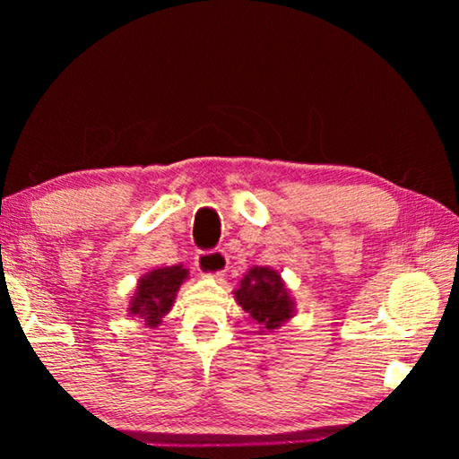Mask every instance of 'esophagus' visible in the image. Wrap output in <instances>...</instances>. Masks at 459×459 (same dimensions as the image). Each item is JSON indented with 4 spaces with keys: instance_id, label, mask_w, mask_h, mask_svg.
<instances>
[{
    "instance_id": "34e87169",
    "label": "esophagus",
    "mask_w": 459,
    "mask_h": 459,
    "mask_svg": "<svg viewBox=\"0 0 459 459\" xmlns=\"http://www.w3.org/2000/svg\"><path fill=\"white\" fill-rule=\"evenodd\" d=\"M196 267L206 277H222L229 267V257L224 251H202L196 255Z\"/></svg>"
}]
</instances>
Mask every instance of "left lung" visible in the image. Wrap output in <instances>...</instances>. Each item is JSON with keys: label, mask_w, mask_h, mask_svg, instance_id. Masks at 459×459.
Returning a JSON list of instances; mask_svg holds the SVG:
<instances>
[{"label": "left lung", "mask_w": 459, "mask_h": 459, "mask_svg": "<svg viewBox=\"0 0 459 459\" xmlns=\"http://www.w3.org/2000/svg\"><path fill=\"white\" fill-rule=\"evenodd\" d=\"M237 304L259 324L261 332L277 330L295 314V301L283 283L281 275L269 267H253L240 279L235 290Z\"/></svg>", "instance_id": "1"}]
</instances>
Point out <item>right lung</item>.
Wrapping results in <instances>:
<instances>
[{"instance_id": "right-lung-1", "label": "right lung", "mask_w": 459, "mask_h": 459, "mask_svg": "<svg viewBox=\"0 0 459 459\" xmlns=\"http://www.w3.org/2000/svg\"><path fill=\"white\" fill-rule=\"evenodd\" d=\"M188 279V269L184 265L160 267L145 273L137 281V290L134 299L129 301L127 312L155 328L174 306L176 293L180 285Z\"/></svg>"}]
</instances>
